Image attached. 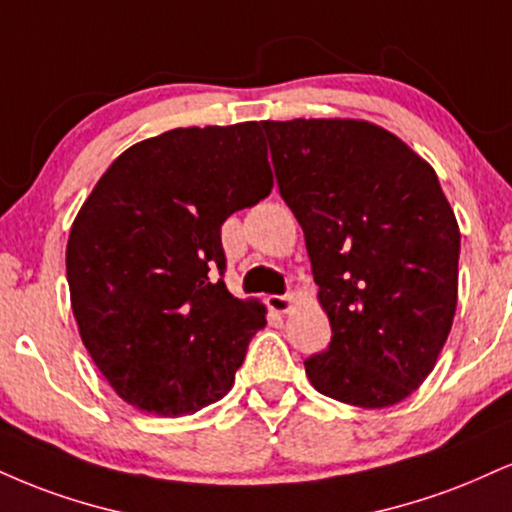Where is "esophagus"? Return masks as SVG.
<instances>
[{"instance_id": "34e87169", "label": "esophagus", "mask_w": 512, "mask_h": 512, "mask_svg": "<svg viewBox=\"0 0 512 512\" xmlns=\"http://www.w3.org/2000/svg\"><path fill=\"white\" fill-rule=\"evenodd\" d=\"M267 305L272 307L274 312H279V315H286V312H291V307L295 305V298L293 295H269Z\"/></svg>"}]
</instances>
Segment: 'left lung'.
Masks as SVG:
<instances>
[{"label": "left lung", "instance_id": "left-lung-1", "mask_svg": "<svg viewBox=\"0 0 512 512\" xmlns=\"http://www.w3.org/2000/svg\"><path fill=\"white\" fill-rule=\"evenodd\" d=\"M262 128L331 324L307 379L357 408L396 405L434 369L458 305L460 229L436 171L362 119Z\"/></svg>", "mask_w": 512, "mask_h": 512}]
</instances>
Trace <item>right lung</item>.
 <instances>
[{
	"mask_svg": "<svg viewBox=\"0 0 512 512\" xmlns=\"http://www.w3.org/2000/svg\"><path fill=\"white\" fill-rule=\"evenodd\" d=\"M272 186L260 123L245 121L135 143L92 188L66 279L83 346L128 405L178 417L229 393L267 310L214 274L221 224Z\"/></svg>",
	"mask_w": 512,
	"mask_h": 512,
	"instance_id": "add662e5",
	"label": "right lung"
}]
</instances>
